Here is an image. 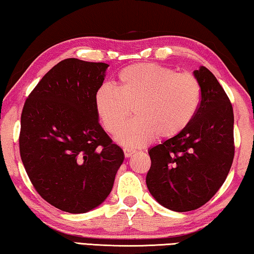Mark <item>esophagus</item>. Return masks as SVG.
Wrapping results in <instances>:
<instances>
[{"label": "esophagus", "mask_w": 254, "mask_h": 254, "mask_svg": "<svg viewBox=\"0 0 254 254\" xmlns=\"http://www.w3.org/2000/svg\"><path fill=\"white\" fill-rule=\"evenodd\" d=\"M123 151H124V156H126V158H130V157L132 156V154L135 153V150L127 149V148H124Z\"/></svg>", "instance_id": "34e87169"}]
</instances>
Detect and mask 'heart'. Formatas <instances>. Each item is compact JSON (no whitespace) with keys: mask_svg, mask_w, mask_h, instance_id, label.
I'll list each match as a JSON object with an SVG mask.
<instances>
[{"mask_svg":"<svg viewBox=\"0 0 254 254\" xmlns=\"http://www.w3.org/2000/svg\"><path fill=\"white\" fill-rule=\"evenodd\" d=\"M118 89L103 85L94 104L104 130L114 134L133 109L135 119L117 135L119 143L139 148L157 136L180 134L194 119L200 102V86L194 75L176 72L152 63L127 66L119 72Z\"/></svg>","mask_w":254,"mask_h":254,"instance_id":"b5f03b06","label":"heart"}]
</instances>
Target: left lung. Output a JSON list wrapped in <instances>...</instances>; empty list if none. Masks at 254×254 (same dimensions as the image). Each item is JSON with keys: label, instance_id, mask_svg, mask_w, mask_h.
Instances as JSON below:
<instances>
[{"label": "left lung", "instance_id": "8db88e82", "mask_svg": "<svg viewBox=\"0 0 254 254\" xmlns=\"http://www.w3.org/2000/svg\"><path fill=\"white\" fill-rule=\"evenodd\" d=\"M200 86L198 110L177 136L149 150L150 194L175 212L199 208L216 194L234 158L233 107L216 77L201 66L194 71Z\"/></svg>", "mask_w": 254, "mask_h": 254}]
</instances>
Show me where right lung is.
<instances>
[{"label":"right lung","mask_w":254,"mask_h":254,"mask_svg":"<svg viewBox=\"0 0 254 254\" xmlns=\"http://www.w3.org/2000/svg\"><path fill=\"white\" fill-rule=\"evenodd\" d=\"M109 65L68 58L34 87L21 114L20 154L42 198L64 212L104 201L124 160L96 114L94 97Z\"/></svg>","instance_id":"right-lung-1"}]
</instances>
